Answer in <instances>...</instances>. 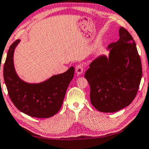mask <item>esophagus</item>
I'll return each mask as SVG.
<instances>
[{
	"mask_svg": "<svg viewBox=\"0 0 149 149\" xmlns=\"http://www.w3.org/2000/svg\"><path fill=\"white\" fill-rule=\"evenodd\" d=\"M75 70H76V72L78 74H81L83 72V67L81 65H77L76 68H75Z\"/></svg>",
	"mask_w": 149,
	"mask_h": 149,
	"instance_id": "34e87169",
	"label": "esophagus"
}]
</instances>
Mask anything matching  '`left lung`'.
I'll return each mask as SVG.
<instances>
[{
  "label": "left lung",
  "instance_id": "1",
  "mask_svg": "<svg viewBox=\"0 0 149 149\" xmlns=\"http://www.w3.org/2000/svg\"><path fill=\"white\" fill-rule=\"evenodd\" d=\"M119 36L107 47L109 56H98L84 74L90 84L91 104L102 113H114L129 106L141 81L142 65L136 43L123 27H120Z\"/></svg>",
  "mask_w": 149,
  "mask_h": 149
}]
</instances>
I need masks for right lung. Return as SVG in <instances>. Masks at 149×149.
Here are the masks:
<instances>
[{"label": "right lung", "instance_id": "obj_1", "mask_svg": "<svg viewBox=\"0 0 149 149\" xmlns=\"http://www.w3.org/2000/svg\"><path fill=\"white\" fill-rule=\"evenodd\" d=\"M20 40L9 48L4 65V80L9 97L22 113L36 118H49L61 109L68 84L74 77L71 67L40 83H29L20 79L14 65V52Z\"/></svg>", "mask_w": 149, "mask_h": 149}]
</instances>
